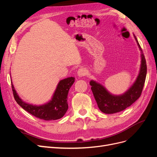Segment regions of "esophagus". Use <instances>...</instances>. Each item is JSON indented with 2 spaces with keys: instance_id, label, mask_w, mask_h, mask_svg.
Segmentation results:
<instances>
[{
  "instance_id": "34e87169",
  "label": "esophagus",
  "mask_w": 157,
  "mask_h": 157,
  "mask_svg": "<svg viewBox=\"0 0 157 157\" xmlns=\"http://www.w3.org/2000/svg\"><path fill=\"white\" fill-rule=\"evenodd\" d=\"M77 74H78V77H84L85 75H86L87 71H86V69H84V68H80V69L78 70Z\"/></svg>"
}]
</instances>
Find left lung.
I'll return each instance as SVG.
<instances>
[{
	"label": "left lung",
	"instance_id": "obj_1",
	"mask_svg": "<svg viewBox=\"0 0 157 157\" xmlns=\"http://www.w3.org/2000/svg\"><path fill=\"white\" fill-rule=\"evenodd\" d=\"M134 36L141 51V65L138 76L130 88L121 95H113L95 80H92L90 82L99 110L105 114H113L124 110L140 97L143 90L147 75V64L143 51L137 38Z\"/></svg>",
	"mask_w": 157,
	"mask_h": 157
}]
</instances>
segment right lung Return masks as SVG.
Here are the masks:
<instances>
[{"mask_svg": "<svg viewBox=\"0 0 157 157\" xmlns=\"http://www.w3.org/2000/svg\"><path fill=\"white\" fill-rule=\"evenodd\" d=\"M74 82L75 78L72 77L61 80L50 100L43 105H35L23 101L11 82L13 97L18 105L32 115L44 121L58 120L64 116L68 109L69 90Z\"/></svg>", "mask_w": 157, "mask_h": 157, "instance_id": "1", "label": "right lung"}]
</instances>
